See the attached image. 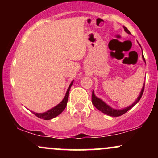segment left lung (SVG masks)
<instances>
[{
	"label": "left lung",
	"mask_w": 158,
	"mask_h": 158,
	"mask_svg": "<svg viewBox=\"0 0 158 158\" xmlns=\"http://www.w3.org/2000/svg\"><path fill=\"white\" fill-rule=\"evenodd\" d=\"M123 28H124V30L127 32V33L131 34V32H129V30H128L126 27L123 26ZM139 45L140 46V44H139ZM142 52H143V50H142ZM142 58H143V61H144L145 63H146V61H145L143 54H142ZM144 87H145V83L143 84L142 90H141L139 97H137V99H136L135 102H134L133 104L131 105V106H129L128 107H126V108H123V109H115V108H111V107L108 106V105H107L106 103L104 102V101L102 100L101 99H99V98H98L97 96L94 94V90H93V92H92V103H93L94 106H95L98 110H100L101 112H102V113H104L105 114H107V115L110 116V117H119V116L123 115V114L126 113L128 110H129L131 108H133V107L139 102L141 97H142L143 91H144Z\"/></svg>",
	"instance_id": "obj_1"
}]
</instances>
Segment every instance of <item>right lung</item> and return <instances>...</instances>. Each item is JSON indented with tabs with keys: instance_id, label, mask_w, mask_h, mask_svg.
Listing matches in <instances>:
<instances>
[{
	"instance_id": "1",
	"label": "right lung",
	"mask_w": 158,
	"mask_h": 158,
	"mask_svg": "<svg viewBox=\"0 0 158 158\" xmlns=\"http://www.w3.org/2000/svg\"><path fill=\"white\" fill-rule=\"evenodd\" d=\"M73 83V80L71 81L70 85H69L68 90H67L66 94H65V96L64 99H62V101L58 104L57 106L53 107V108H51V109L48 110V111L44 112V113H35V112L32 111L36 117H38L40 119H45V120H49V119H51L52 118H55L56 117L59 116L61 112L63 111L65 109L67 106V103H68V95H69V91H70V88H71L72 85Z\"/></svg>"
}]
</instances>
